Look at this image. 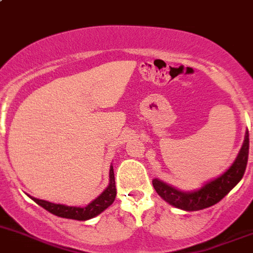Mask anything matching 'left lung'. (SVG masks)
Returning a JSON list of instances; mask_svg holds the SVG:
<instances>
[{"mask_svg":"<svg viewBox=\"0 0 253 253\" xmlns=\"http://www.w3.org/2000/svg\"><path fill=\"white\" fill-rule=\"evenodd\" d=\"M249 131H246L244 144L233 165L229 167V169H226L222 175L208 181L204 186L194 191H181L158 179L152 180L153 187L157 194L169 205L187 211V212L211 207L218 204L243 179L245 170H246L247 160H249Z\"/></svg>","mask_w":253,"mask_h":253,"instance_id":"obj_1","label":"left lung"}]
</instances>
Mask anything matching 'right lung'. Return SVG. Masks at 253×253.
Here are the masks:
<instances>
[{"mask_svg":"<svg viewBox=\"0 0 253 253\" xmlns=\"http://www.w3.org/2000/svg\"><path fill=\"white\" fill-rule=\"evenodd\" d=\"M117 189H116V180H114V171L113 166H111L109 169V184L106 187L105 191L96 197L93 201L85 207H73V206H66L59 204H52V202L45 201V200H39L35 197H31V200L36 202L39 206L45 208L52 214L57 215V217L67 218V219H75V220H87L91 218L96 217L100 213H102L106 208L113 204L116 200Z\"/></svg>","mask_w":253,"mask_h":253,"instance_id":"add662e5","label":"right lung"}]
</instances>
